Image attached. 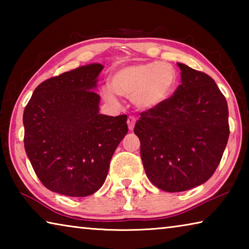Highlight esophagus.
I'll return each instance as SVG.
<instances>
[{"label":"esophagus","mask_w":249,"mask_h":249,"mask_svg":"<svg viewBox=\"0 0 249 249\" xmlns=\"http://www.w3.org/2000/svg\"><path fill=\"white\" fill-rule=\"evenodd\" d=\"M135 123H136V119H135L134 116H129L128 119H127V125H128L129 130H133L134 129Z\"/></svg>","instance_id":"34e87169"}]
</instances>
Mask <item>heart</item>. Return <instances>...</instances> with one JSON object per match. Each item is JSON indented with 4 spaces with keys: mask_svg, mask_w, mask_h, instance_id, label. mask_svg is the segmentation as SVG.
Listing matches in <instances>:
<instances>
[{
    "mask_svg": "<svg viewBox=\"0 0 249 249\" xmlns=\"http://www.w3.org/2000/svg\"><path fill=\"white\" fill-rule=\"evenodd\" d=\"M176 82V70L167 62L133 65L117 70L112 77V87L102 88V95L114 103L117 93L132 99L135 107L142 111H153L167 102Z\"/></svg>",
    "mask_w": 249,
    "mask_h": 249,
    "instance_id": "obj_1",
    "label": "heart"
}]
</instances>
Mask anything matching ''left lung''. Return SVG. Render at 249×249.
Listing matches in <instances>:
<instances>
[{"instance_id":"8db88e82","label":"left lung","mask_w":249,"mask_h":249,"mask_svg":"<svg viewBox=\"0 0 249 249\" xmlns=\"http://www.w3.org/2000/svg\"><path fill=\"white\" fill-rule=\"evenodd\" d=\"M181 84L161 107L141 113L134 133L141 141L146 176L167 192H181L208 181L229 141V107L210 75L187 65Z\"/></svg>"}]
</instances>
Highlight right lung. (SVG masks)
I'll use <instances>...</instances> for the list:
<instances>
[{"label":"right lung","instance_id":"obj_1","mask_svg":"<svg viewBox=\"0 0 249 249\" xmlns=\"http://www.w3.org/2000/svg\"><path fill=\"white\" fill-rule=\"evenodd\" d=\"M90 64L41 82L24 109V146L34 171L50 191L93 195L107 179L109 161L128 132L127 116L99 113L98 77Z\"/></svg>","mask_w":249,"mask_h":249}]
</instances>
